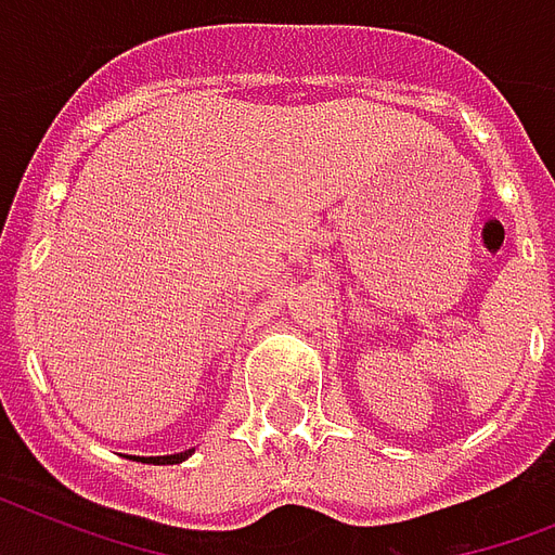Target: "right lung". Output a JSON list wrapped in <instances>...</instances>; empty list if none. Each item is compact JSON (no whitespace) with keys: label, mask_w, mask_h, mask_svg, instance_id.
I'll return each mask as SVG.
<instances>
[{"label":"right lung","mask_w":555,"mask_h":555,"mask_svg":"<svg viewBox=\"0 0 555 555\" xmlns=\"http://www.w3.org/2000/svg\"><path fill=\"white\" fill-rule=\"evenodd\" d=\"M191 452L193 449H188V452H179V454H167V457H153V463H162V466H167V463H182Z\"/></svg>","instance_id":"right-lung-1"}]
</instances>
